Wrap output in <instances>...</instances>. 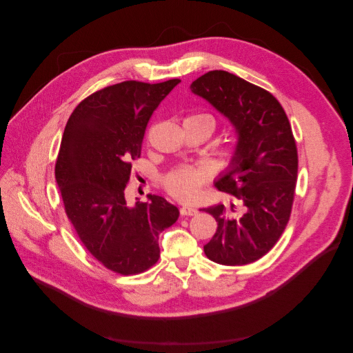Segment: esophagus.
I'll list each match as a JSON object with an SVG mask.
<instances>
[{"label":"esophagus","instance_id":"34e87169","mask_svg":"<svg viewBox=\"0 0 353 353\" xmlns=\"http://www.w3.org/2000/svg\"><path fill=\"white\" fill-rule=\"evenodd\" d=\"M179 213H181V216H193V215H197L199 210L196 208H191V206H183L179 209Z\"/></svg>","mask_w":353,"mask_h":353}]
</instances>
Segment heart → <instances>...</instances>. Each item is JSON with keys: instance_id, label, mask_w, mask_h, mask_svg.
Listing matches in <instances>:
<instances>
[{"instance_id": "b5f03b06", "label": "heart", "mask_w": 353, "mask_h": 353, "mask_svg": "<svg viewBox=\"0 0 353 353\" xmlns=\"http://www.w3.org/2000/svg\"><path fill=\"white\" fill-rule=\"evenodd\" d=\"M188 119V117H187ZM190 119H203L209 122L210 130H215V119L209 113H196L191 114ZM239 156V147L237 145H230L225 152H223V157H225L227 162H234ZM209 170L205 168H197V166H183L178 168L172 172H169L165 176V188L168 193L183 201H193L199 199L201 194V188L209 181Z\"/></svg>"}]
</instances>
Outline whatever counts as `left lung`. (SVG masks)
<instances>
[{
    "mask_svg": "<svg viewBox=\"0 0 353 353\" xmlns=\"http://www.w3.org/2000/svg\"><path fill=\"white\" fill-rule=\"evenodd\" d=\"M190 88L239 134V156L216 181L232 201L203 209L218 222L205 253L221 265L252 263L274 248L290 219L297 179L290 122L271 92L230 72L210 70Z\"/></svg>",
    "mask_w": 353,
    "mask_h": 353,
    "instance_id": "left-lung-1",
    "label": "left lung"
}]
</instances>
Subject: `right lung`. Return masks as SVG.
<instances>
[{
  "instance_id": "1",
  "label": "right lung",
  "mask_w": 353,
  "mask_h": 353,
  "mask_svg": "<svg viewBox=\"0 0 353 353\" xmlns=\"http://www.w3.org/2000/svg\"><path fill=\"white\" fill-rule=\"evenodd\" d=\"M179 79L125 81L95 91L70 114L56 162L65 212L79 240L105 268L141 274L159 261V234L179 210L163 197L126 205L132 160L141 156L148 121Z\"/></svg>"
}]
</instances>
